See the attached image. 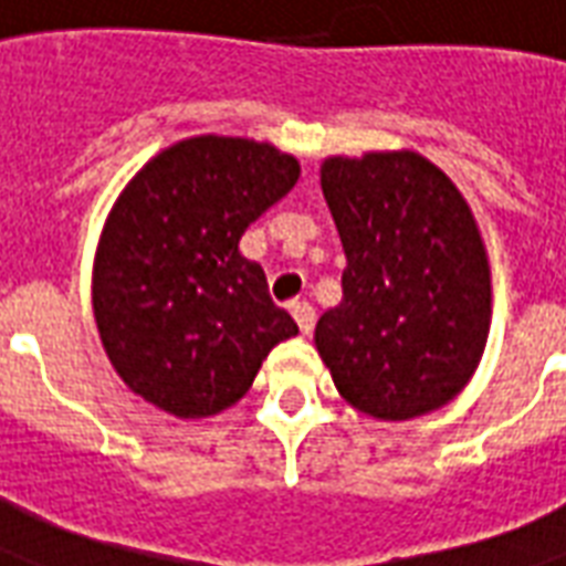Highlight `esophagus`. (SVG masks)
<instances>
[{"label": "esophagus", "mask_w": 566, "mask_h": 566, "mask_svg": "<svg viewBox=\"0 0 566 566\" xmlns=\"http://www.w3.org/2000/svg\"><path fill=\"white\" fill-rule=\"evenodd\" d=\"M291 315H294V321H296V326H300V333H303V336H308V333H312V329H315V305L312 303H300V300H296V303H291Z\"/></svg>", "instance_id": "34e87169"}]
</instances>
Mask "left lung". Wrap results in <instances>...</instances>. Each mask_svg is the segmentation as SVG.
<instances>
[{"instance_id":"left-lung-1","label":"left lung","mask_w":566,"mask_h":566,"mask_svg":"<svg viewBox=\"0 0 566 566\" xmlns=\"http://www.w3.org/2000/svg\"><path fill=\"white\" fill-rule=\"evenodd\" d=\"M321 188L347 266L315 345L338 392L378 420L453 399L483 357L489 261L459 188L417 153L326 158Z\"/></svg>"}]
</instances>
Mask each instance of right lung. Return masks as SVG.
<instances>
[{
    "instance_id": "add662e5",
    "label": "right lung",
    "mask_w": 566,
    "mask_h": 566,
    "mask_svg": "<svg viewBox=\"0 0 566 566\" xmlns=\"http://www.w3.org/2000/svg\"><path fill=\"white\" fill-rule=\"evenodd\" d=\"M270 144L191 137L128 182L104 224L92 305L116 375L155 408L195 420L249 392L272 347L300 333L240 240L296 186Z\"/></svg>"
}]
</instances>
